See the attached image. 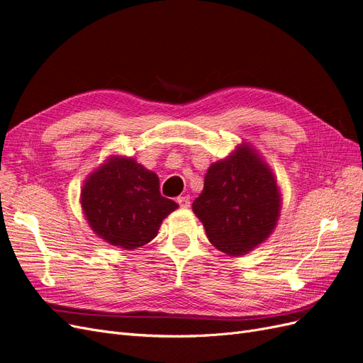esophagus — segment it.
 I'll use <instances>...</instances> for the list:
<instances>
[{"mask_svg":"<svg viewBox=\"0 0 363 363\" xmlns=\"http://www.w3.org/2000/svg\"><path fill=\"white\" fill-rule=\"evenodd\" d=\"M177 203L180 204L182 208H188L191 206V196L189 195H184V196H179Z\"/></svg>","mask_w":363,"mask_h":363,"instance_id":"esophagus-1","label":"esophagus"}]
</instances>
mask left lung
Listing matches in <instances>:
<instances>
[{"mask_svg":"<svg viewBox=\"0 0 363 363\" xmlns=\"http://www.w3.org/2000/svg\"><path fill=\"white\" fill-rule=\"evenodd\" d=\"M192 211L215 248L228 256H244L274 232L281 194L268 163L242 142L208 167Z\"/></svg>","mask_w":363,"mask_h":363,"instance_id":"left-lung-1","label":"left lung"}]
</instances>
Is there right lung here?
<instances>
[{
	"label": "right lung",
	"instance_id": "1",
	"mask_svg": "<svg viewBox=\"0 0 363 363\" xmlns=\"http://www.w3.org/2000/svg\"><path fill=\"white\" fill-rule=\"evenodd\" d=\"M159 177L135 159L111 156L83 183L80 203L86 221L107 244L136 250L157 236L164 218L179 204L164 199Z\"/></svg>",
	"mask_w": 363,
	"mask_h": 363
}]
</instances>
